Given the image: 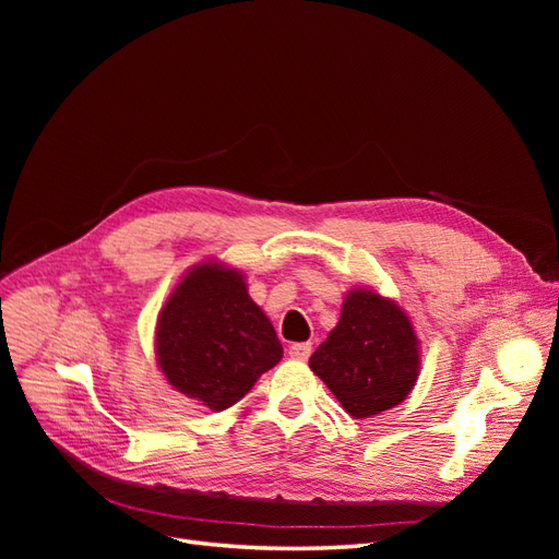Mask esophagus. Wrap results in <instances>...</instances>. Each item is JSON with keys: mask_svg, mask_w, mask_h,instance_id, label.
<instances>
[{"mask_svg": "<svg viewBox=\"0 0 559 559\" xmlns=\"http://www.w3.org/2000/svg\"><path fill=\"white\" fill-rule=\"evenodd\" d=\"M312 354V343H294L289 347V357L298 359V361H306Z\"/></svg>", "mask_w": 559, "mask_h": 559, "instance_id": "obj_1", "label": "esophagus"}]
</instances>
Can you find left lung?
Wrapping results in <instances>:
<instances>
[{
  "mask_svg": "<svg viewBox=\"0 0 559 559\" xmlns=\"http://www.w3.org/2000/svg\"><path fill=\"white\" fill-rule=\"evenodd\" d=\"M310 368L352 417L394 408L411 394L419 373L411 319L394 300L354 289L337 326L310 357Z\"/></svg>",
  "mask_w": 559,
  "mask_h": 559,
  "instance_id": "8db88e82",
  "label": "left lung"
}]
</instances>
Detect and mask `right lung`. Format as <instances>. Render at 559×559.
Here are the masks:
<instances>
[{
	"label": "right lung",
	"instance_id": "1",
	"mask_svg": "<svg viewBox=\"0 0 559 559\" xmlns=\"http://www.w3.org/2000/svg\"><path fill=\"white\" fill-rule=\"evenodd\" d=\"M156 354L177 392L226 411L282 359V343L238 270L202 263L160 310Z\"/></svg>",
	"mask_w": 559,
	"mask_h": 559
}]
</instances>
